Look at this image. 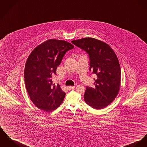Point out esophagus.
I'll use <instances>...</instances> for the list:
<instances>
[{"label":"esophagus","instance_id":"obj_1","mask_svg":"<svg viewBox=\"0 0 147 147\" xmlns=\"http://www.w3.org/2000/svg\"><path fill=\"white\" fill-rule=\"evenodd\" d=\"M67 89L69 90H72V89H74V88H75V86H67Z\"/></svg>","mask_w":147,"mask_h":147}]
</instances>
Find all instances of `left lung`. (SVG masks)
I'll return each mask as SVG.
<instances>
[{"label": "left lung", "mask_w": 147, "mask_h": 147, "mask_svg": "<svg viewBox=\"0 0 147 147\" xmlns=\"http://www.w3.org/2000/svg\"><path fill=\"white\" fill-rule=\"evenodd\" d=\"M71 42L88 54L90 71L97 76L94 78L95 88L86 87L84 95L85 102L95 109L107 107L120 89L121 69L115 52L107 43L92 38Z\"/></svg>", "instance_id": "8db88e82"}]
</instances>
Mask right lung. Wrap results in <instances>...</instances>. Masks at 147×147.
Returning a JSON list of instances; mask_svg holds the SVG:
<instances>
[{
  "label": "right lung",
  "mask_w": 147,
  "mask_h": 147,
  "mask_svg": "<svg viewBox=\"0 0 147 147\" xmlns=\"http://www.w3.org/2000/svg\"><path fill=\"white\" fill-rule=\"evenodd\" d=\"M74 46L65 40L49 39L33 49L26 63L24 81L30 98L40 110L51 112L59 107L65 96L52 78L65 53Z\"/></svg>",
  "instance_id": "right-lung-1"
}]
</instances>
